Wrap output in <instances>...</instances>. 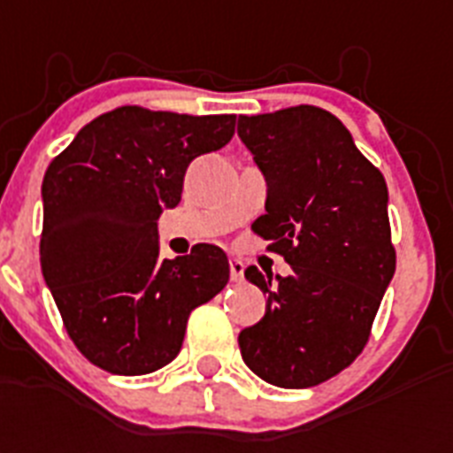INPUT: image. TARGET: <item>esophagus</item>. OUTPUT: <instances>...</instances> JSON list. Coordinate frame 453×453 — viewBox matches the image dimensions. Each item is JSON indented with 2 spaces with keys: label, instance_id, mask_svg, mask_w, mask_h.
<instances>
[{
  "label": "esophagus",
  "instance_id": "obj_1",
  "mask_svg": "<svg viewBox=\"0 0 453 453\" xmlns=\"http://www.w3.org/2000/svg\"><path fill=\"white\" fill-rule=\"evenodd\" d=\"M230 277H233V282H242L244 280V263L230 258Z\"/></svg>",
  "mask_w": 453,
  "mask_h": 453
}]
</instances>
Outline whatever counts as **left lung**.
Listing matches in <instances>:
<instances>
[{"label": "left lung", "instance_id": "8db88e82", "mask_svg": "<svg viewBox=\"0 0 453 453\" xmlns=\"http://www.w3.org/2000/svg\"><path fill=\"white\" fill-rule=\"evenodd\" d=\"M237 134L268 183L251 227L291 265L277 280L244 270L268 303L242 329V359L273 386H319L365 350L395 275L386 178L315 105L240 115Z\"/></svg>", "mask_w": 453, "mask_h": 453}]
</instances>
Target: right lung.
<instances>
[{"label": "right lung", "instance_id": "add662e5", "mask_svg": "<svg viewBox=\"0 0 453 453\" xmlns=\"http://www.w3.org/2000/svg\"><path fill=\"white\" fill-rule=\"evenodd\" d=\"M234 115L124 105L96 117L44 173L39 261L77 350L141 376L180 352L188 317L230 280L223 249L159 258L157 220L180 202L188 164L220 150Z\"/></svg>", "mask_w": 453, "mask_h": 453}]
</instances>
